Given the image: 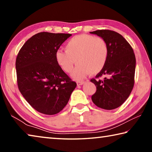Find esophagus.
<instances>
[{"label": "esophagus", "mask_w": 152, "mask_h": 152, "mask_svg": "<svg viewBox=\"0 0 152 152\" xmlns=\"http://www.w3.org/2000/svg\"><path fill=\"white\" fill-rule=\"evenodd\" d=\"M84 83V81H78V82H76L77 85H82V84H83Z\"/></svg>", "instance_id": "1"}]
</instances>
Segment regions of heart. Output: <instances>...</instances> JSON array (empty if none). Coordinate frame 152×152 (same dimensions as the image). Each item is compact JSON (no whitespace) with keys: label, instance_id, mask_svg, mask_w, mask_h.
I'll list each match as a JSON object with an SVG mask.
<instances>
[{"label":"heart","instance_id":"heart-1","mask_svg":"<svg viewBox=\"0 0 152 152\" xmlns=\"http://www.w3.org/2000/svg\"><path fill=\"white\" fill-rule=\"evenodd\" d=\"M109 56V48L104 39L91 35L74 36L65 45V51L58 50L56 60L59 66L70 73L74 64L77 63L72 76L82 80L91 72L95 74L101 72L106 64Z\"/></svg>","mask_w":152,"mask_h":152}]
</instances>
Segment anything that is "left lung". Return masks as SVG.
I'll return each instance as SVG.
<instances>
[{"label":"left lung","instance_id":"1","mask_svg":"<svg viewBox=\"0 0 152 152\" xmlns=\"http://www.w3.org/2000/svg\"><path fill=\"white\" fill-rule=\"evenodd\" d=\"M90 33L104 39L109 48L104 67L96 78L91 80L96 87L92 101L101 109H115L127 99L134 86L135 53L127 41L114 31L102 29ZM102 76L104 79L100 80Z\"/></svg>","mask_w":152,"mask_h":152}]
</instances>
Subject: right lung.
I'll return each mask as SVG.
<instances>
[{
    "mask_svg": "<svg viewBox=\"0 0 152 152\" xmlns=\"http://www.w3.org/2000/svg\"><path fill=\"white\" fill-rule=\"evenodd\" d=\"M72 35L41 32L20 48L16 59L17 85L20 93L37 111L48 115L60 112L76 83L56 60V53Z\"/></svg>",
    "mask_w": 152,
    "mask_h": 152,
    "instance_id": "1",
    "label": "right lung"
}]
</instances>
